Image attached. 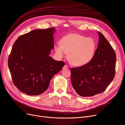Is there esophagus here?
I'll return each instance as SVG.
<instances>
[{
	"instance_id": "esophagus-1",
	"label": "esophagus",
	"mask_w": 125,
	"mask_h": 125,
	"mask_svg": "<svg viewBox=\"0 0 125 125\" xmlns=\"http://www.w3.org/2000/svg\"><path fill=\"white\" fill-rule=\"evenodd\" d=\"M68 69V66L67 65H64L62 68V69Z\"/></svg>"
}]
</instances>
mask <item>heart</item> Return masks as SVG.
Masks as SVG:
<instances>
[{
    "instance_id": "heart-1",
    "label": "heart",
    "mask_w": 125,
    "mask_h": 125,
    "mask_svg": "<svg viewBox=\"0 0 125 125\" xmlns=\"http://www.w3.org/2000/svg\"><path fill=\"white\" fill-rule=\"evenodd\" d=\"M96 48V42L93 38L71 33L62 37L60 43L55 45L54 50L58 58H63L68 53L70 62L73 65L81 66L93 59Z\"/></svg>"
}]
</instances>
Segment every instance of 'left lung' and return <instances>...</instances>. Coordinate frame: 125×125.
<instances>
[{
  "label": "left lung",
  "instance_id": "obj_1",
  "mask_svg": "<svg viewBox=\"0 0 125 125\" xmlns=\"http://www.w3.org/2000/svg\"><path fill=\"white\" fill-rule=\"evenodd\" d=\"M98 34L99 42L93 59L84 66L71 68L72 87L82 97H92L104 92L115 76V51L104 36L100 32Z\"/></svg>",
  "mask_w": 125,
  "mask_h": 125
}]
</instances>
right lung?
Instances as JSON below:
<instances>
[{"label": "right lung", "mask_w": 125, "mask_h": 125, "mask_svg": "<svg viewBox=\"0 0 125 125\" xmlns=\"http://www.w3.org/2000/svg\"><path fill=\"white\" fill-rule=\"evenodd\" d=\"M55 31L54 27L33 30L20 36L13 45L8 67L13 82L21 92L30 96L44 93L65 64L50 56Z\"/></svg>", "instance_id": "obj_1"}]
</instances>
